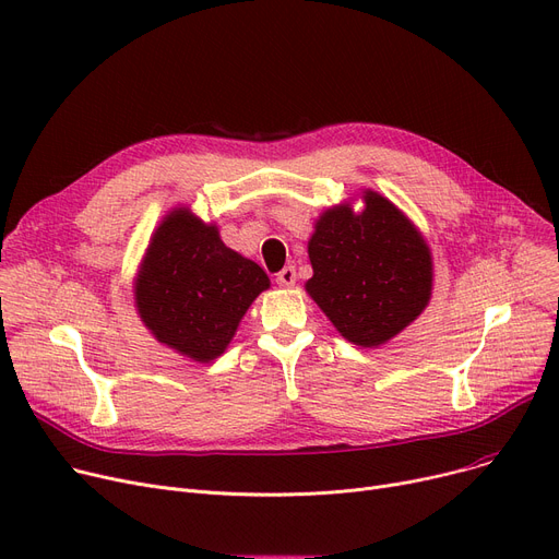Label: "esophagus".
Wrapping results in <instances>:
<instances>
[{"label": "esophagus", "mask_w": 559, "mask_h": 559, "mask_svg": "<svg viewBox=\"0 0 559 559\" xmlns=\"http://www.w3.org/2000/svg\"><path fill=\"white\" fill-rule=\"evenodd\" d=\"M276 283L283 285V287H292L297 283V270L295 267H283L278 274H276Z\"/></svg>", "instance_id": "1"}]
</instances>
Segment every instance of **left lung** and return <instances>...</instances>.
I'll return each instance as SVG.
<instances>
[{
	"label": "left lung",
	"mask_w": 559,
	"mask_h": 559,
	"mask_svg": "<svg viewBox=\"0 0 559 559\" xmlns=\"http://www.w3.org/2000/svg\"><path fill=\"white\" fill-rule=\"evenodd\" d=\"M365 211H326L308 242V295L354 344L378 346L415 321L430 299L432 262L417 228L394 203L365 194Z\"/></svg>",
	"instance_id": "left-lung-1"
}]
</instances>
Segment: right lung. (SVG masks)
<instances>
[{
	"label": "right lung",
	"instance_id": "1",
	"mask_svg": "<svg viewBox=\"0 0 559 559\" xmlns=\"http://www.w3.org/2000/svg\"><path fill=\"white\" fill-rule=\"evenodd\" d=\"M267 287V274L228 249L215 226L179 209L146 249L135 304L158 342L209 362L224 354L247 308Z\"/></svg>",
	"mask_w": 559,
	"mask_h": 559
}]
</instances>
